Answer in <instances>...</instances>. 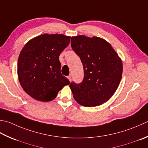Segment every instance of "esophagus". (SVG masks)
Wrapping results in <instances>:
<instances>
[{"instance_id":"esophagus-1","label":"esophagus","mask_w":148,"mask_h":148,"mask_svg":"<svg viewBox=\"0 0 148 148\" xmlns=\"http://www.w3.org/2000/svg\"><path fill=\"white\" fill-rule=\"evenodd\" d=\"M67 78H68V79H69V81H70V82H71V79H72V77H71V75H69V76H67Z\"/></svg>"}]
</instances>
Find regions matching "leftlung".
<instances>
[{
	"mask_svg": "<svg viewBox=\"0 0 148 148\" xmlns=\"http://www.w3.org/2000/svg\"><path fill=\"white\" fill-rule=\"evenodd\" d=\"M71 43L84 70L82 82H72L69 85L74 99L83 106L102 105L118 88L122 78V62L111 45L101 38L72 36Z\"/></svg>",
	"mask_w": 148,
	"mask_h": 148,
	"instance_id": "1",
	"label": "left lung"
}]
</instances>
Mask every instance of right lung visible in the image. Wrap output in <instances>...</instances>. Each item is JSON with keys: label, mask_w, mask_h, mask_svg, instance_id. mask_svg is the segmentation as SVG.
<instances>
[{"label": "right lung", "mask_w": 148, "mask_h": 148, "mask_svg": "<svg viewBox=\"0 0 148 148\" xmlns=\"http://www.w3.org/2000/svg\"><path fill=\"white\" fill-rule=\"evenodd\" d=\"M71 36L44 34L29 40L18 60V79L24 90L40 101L54 99L70 83L61 73L59 56L69 45Z\"/></svg>", "instance_id": "obj_1"}]
</instances>
